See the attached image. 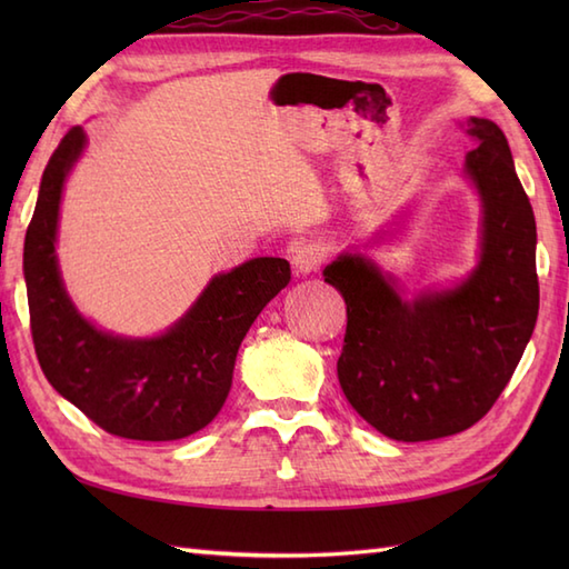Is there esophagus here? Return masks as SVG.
<instances>
[{"mask_svg":"<svg viewBox=\"0 0 569 569\" xmlns=\"http://www.w3.org/2000/svg\"><path fill=\"white\" fill-rule=\"evenodd\" d=\"M291 263H293V273L296 276H310L320 269V263L325 259V249L320 244H312V241H291Z\"/></svg>","mask_w":569,"mask_h":569,"instance_id":"esophagus-1","label":"esophagus"}]
</instances>
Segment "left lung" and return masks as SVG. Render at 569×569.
<instances>
[{
	"label": "left lung",
	"mask_w": 569,
	"mask_h": 569,
	"mask_svg": "<svg viewBox=\"0 0 569 569\" xmlns=\"http://www.w3.org/2000/svg\"><path fill=\"white\" fill-rule=\"evenodd\" d=\"M462 127L477 143L465 176L481 202L479 259L467 278L403 298L365 253L345 251L322 271L347 303L342 391L398 442L447 438L485 418L538 320L536 217L509 141L491 119L469 117Z\"/></svg>",
	"instance_id": "left-lung-1"
}]
</instances>
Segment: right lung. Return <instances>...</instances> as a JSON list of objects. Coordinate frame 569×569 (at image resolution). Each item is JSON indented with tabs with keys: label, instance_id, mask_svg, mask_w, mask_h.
<instances>
[{
	"label": "right lung",
	"instance_id": "1",
	"mask_svg": "<svg viewBox=\"0 0 569 569\" xmlns=\"http://www.w3.org/2000/svg\"><path fill=\"white\" fill-rule=\"evenodd\" d=\"M84 143L82 127L60 139L23 241L36 357L48 383L110 435L149 442L188 438L220 413L239 345L291 281V263L259 257L217 273L186 316L156 337L100 330L70 300L56 257L60 198Z\"/></svg>",
	"mask_w": 569,
	"mask_h": 569
}]
</instances>
